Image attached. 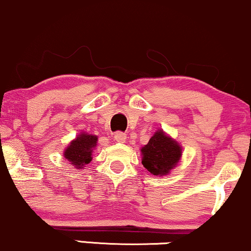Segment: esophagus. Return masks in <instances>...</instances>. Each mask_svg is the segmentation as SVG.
<instances>
[{
    "instance_id": "1",
    "label": "esophagus",
    "mask_w": 251,
    "mask_h": 251,
    "mask_svg": "<svg viewBox=\"0 0 251 251\" xmlns=\"http://www.w3.org/2000/svg\"><path fill=\"white\" fill-rule=\"evenodd\" d=\"M114 140H115L116 142H119V143H125L126 140V135L122 131H117V132H115V135H114Z\"/></svg>"
}]
</instances>
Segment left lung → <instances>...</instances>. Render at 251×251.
Listing matches in <instances>:
<instances>
[{"label": "left lung", "instance_id": "8db88e82", "mask_svg": "<svg viewBox=\"0 0 251 251\" xmlns=\"http://www.w3.org/2000/svg\"><path fill=\"white\" fill-rule=\"evenodd\" d=\"M141 151L142 164L153 176L168 175L181 157V148L163 130L157 131Z\"/></svg>", "mask_w": 251, "mask_h": 251}]
</instances>
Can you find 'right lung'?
Listing matches in <instances>:
<instances>
[{
    "label": "right lung",
    "instance_id": "obj_1",
    "mask_svg": "<svg viewBox=\"0 0 251 251\" xmlns=\"http://www.w3.org/2000/svg\"><path fill=\"white\" fill-rule=\"evenodd\" d=\"M97 136L81 134L71 142L70 147L65 150V158L76 169H80L92 160V152L97 145Z\"/></svg>",
    "mask_w": 251,
    "mask_h": 251
}]
</instances>
